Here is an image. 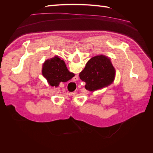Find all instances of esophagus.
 <instances>
[{"label":"esophagus","instance_id":"esophagus-1","mask_svg":"<svg viewBox=\"0 0 153 153\" xmlns=\"http://www.w3.org/2000/svg\"><path fill=\"white\" fill-rule=\"evenodd\" d=\"M78 76L76 75L75 77L73 78V81H76V80H78ZM71 83H74V82H71Z\"/></svg>","mask_w":153,"mask_h":153}]
</instances>
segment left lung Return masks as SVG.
I'll return each instance as SVG.
<instances>
[{
    "mask_svg": "<svg viewBox=\"0 0 153 153\" xmlns=\"http://www.w3.org/2000/svg\"><path fill=\"white\" fill-rule=\"evenodd\" d=\"M79 76L85 82V89L94 91L112 84L115 77V69L108 57L96 55L87 62Z\"/></svg>",
    "mask_w": 153,
    "mask_h": 153,
    "instance_id": "8db88e82",
    "label": "left lung"
}]
</instances>
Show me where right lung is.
Returning <instances> with one entry per match:
<instances>
[{
  "instance_id": "add662e5",
  "label": "right lung",
  "mask_w": 153,
  "mask_h": 153,
  "mask_svg": "<svg viewBox=\"0 0 153 153\" xmlns=\"http://www.w3.org/2000/svg\"><path fill=\"white\" fill-rule=\"evenodd\" d=\"M42 74L51 86L57 87L60 82H66L75 75L69 72L65 62L58 56L48 59L43 65Z\"/></svg>"
}]
</instances>
